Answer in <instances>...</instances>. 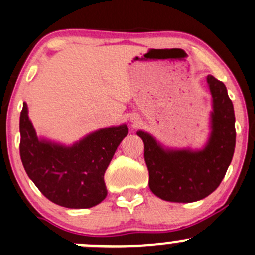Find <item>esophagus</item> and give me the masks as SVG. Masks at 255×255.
Segmentation results:
<instances>
[{
    "label": "esophagus",
    "instance_id": "esophagus-1",
    "mask_svg": "<svg viewBox=\"0 0 255 255\" xmlns=\"http://www.w3.org/2000/svg\"><path fill=\"white\" fill-rule=\"evenodd\" d=\"M132 121H133V123H134V125H136V123L139 122V117L133 116V117H132Z\"/></svg>",
    "mask_w": 255,
    "mask_h": 255
}]
</instances>
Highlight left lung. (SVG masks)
I'll list each match as a JSON object with an SVG mask.
<instances>
[{
  "instance_id": "8db88e82",
  "label": "left lung",
  "mask_w": 255,
  "mask_h": 255,
  "mask_svg": "<svg viewBox=\"0 0 255 255\" xmlns=\"http://www.w3.org/2000/svg\"><path fill=\"white\" fill-rule=\"evenodd\" d=\"M211 93L210 134L203 149H171L151 134L138 130L143 139L149 188L166 202L193 203L204 199L224 179L236 145L235 111L227 89L213 76L206 77Z\"/></svg>"
}]
</instances>
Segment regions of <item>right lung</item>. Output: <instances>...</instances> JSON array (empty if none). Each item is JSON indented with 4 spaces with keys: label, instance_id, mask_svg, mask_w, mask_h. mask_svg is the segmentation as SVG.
<instances>
[{
    "label": "right lung",
    "instance_id": "obj_1",
    "mask_svg": "<svg viewBox=\"0 0 255 255\" xmlns=\"http://www.w3.org/2000/svg\"><path fill=\"white\" fill-rule=\"evenodd\" d=\"M19 130L24 170L47 199L69 209L92 208L105 199L104 175L128 134L126 123L98 129L67 146L36 135L24 103Z\"/></svg>",
    "mask_w": 255,
    "mask_h": 255
}]
</instances>
